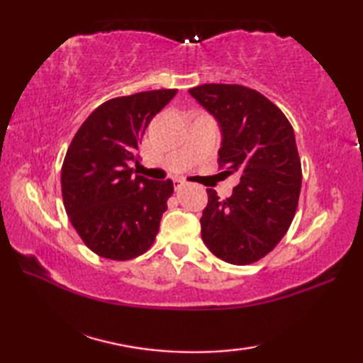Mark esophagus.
Listing matches in <instances>:
<instances>
[{
	"mask_svg": "<svg viewBox=\"0 0 363 363\" xmlns=\"http://www.w3.org/2000/svg\"><path fill=\"white\" fill-rule=\"evenodd\" d=\"M173 186H174V190L179 191L182 187H184V182L181 179H174L173 181Z\"/></svg>",
	"mask_w": 363,
	"mask_h": 363,
	"instance_id": "1",
	"label": "esophagus"
}]
</instances>
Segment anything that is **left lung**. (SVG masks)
<instances>
[{
    "mask_svg": "<svg viewBox=\"0 0 363 363\" xmlns=\"http://www.w3.org/2000/svg\"><path fill=\"white\" fill-rule=\"evenodd\" d=\"M189 94L218 121L221 174L240 177L226 199L207 189L203 242L228 264H254L274 250L295 217L303 179L295 133L279 107L252 89L203 84Z\"/></svg>",
    "mask_w": 363,
    "mask_h": 363,
    "instance_id": "1",
    "label": "left lung"
}]
</instances>
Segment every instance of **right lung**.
Returning <instances> with one entry per match:
<instances>
[{
	"label": "right lung",
	"mask_w": 363,
	"mask_h": 363,
	"mask_svg": "<svg viewBox=\"0 0 363 363\" xmlns=\"http://www.w3.org/2000/svg\"><path fill=\"white\" fill-rule=\"evenodd\" d=\"M176 89L140 91L98 106L73 137L64 159L62 198L82 242L95 254L129 260L156 240L173 182L134 174L138 143Z\"/></svg>",
	"instance_id": "add662e5"
}]
</instances>
